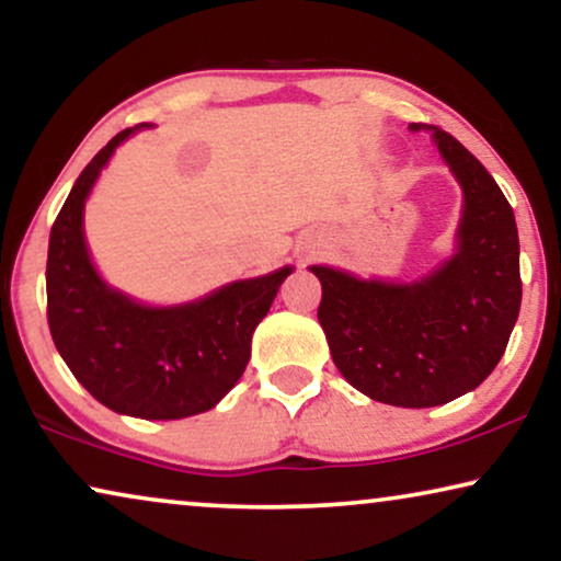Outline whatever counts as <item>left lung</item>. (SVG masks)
<instances>
[{"mask_svg":"<svg viewBox=\"0 0 561 561\" xmlns=\"http://www.w3.org/2000/svg\"><path fill=\"white\" fill-rule=\"evenodd\" d=\"M434 140L465 191L457 255L409 286L311 267L336 370L373 401L403 409L442 405L478 388L501 363L520 309L508 198L462 142L439 127Z\"/></svg>","mask_w":561,"mask_h":561,"instance_id":"obj_1","label":"left lung"}]
</instances>
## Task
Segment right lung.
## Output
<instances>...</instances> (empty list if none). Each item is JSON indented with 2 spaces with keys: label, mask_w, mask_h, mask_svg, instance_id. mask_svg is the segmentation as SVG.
Masks as SVG:
<instances>
[{
  "label": "right lung",
  "mask_w": 561,
  "mask_h": 561,
  "mask_svg": "<svg viewBox=\"0 0 561 561\" xmlns=\"http://www.w3.org/2000/svg\"><path fill=\"white\" fill-rule=\"evenodd\" d=\"M122 129L83 168L50 229L48 327L73 378L106 409L137 419L209 411L242 378L252 332L290 267L237 280L196 304L150 309L99 278L83 242V202L122 140Z\"/></svg>",
  "instance_id": "obj_1"
}]
</instances>
